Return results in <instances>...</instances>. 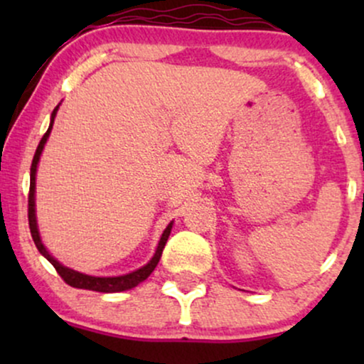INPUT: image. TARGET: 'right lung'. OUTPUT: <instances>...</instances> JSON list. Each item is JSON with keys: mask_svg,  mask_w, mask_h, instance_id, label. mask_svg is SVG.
Instances as JSON below:
<instances>
[{"mask_svg": "<svg viewBox=\"0 0 364 364\" xmlns=\"http://www.w3.org/2000/svg\"><path fill=\"white\" fill-rule=\"evenodd\" d=\"M58 107H60V106L54 107V111H53V114H51V123H49L48 132L44 133V136H43V139H41L39 145H37V150H36V154H34V159H32V166H31V190H28V228H31L32 240H34V243L37 246V250H39V252H41V255H44V257L53 263V267H54V269H56V272L61 275V279L66 284H68V286L77 287V289H89V291H97V292H121V291H128V289H132V287L139 286L140 282H144L145 279H147L149 275L154 272V269H156V267H157L159 260H161L162 250H164L166 243H168V237L171 235V229H173V223H169L168 228H166L164 232H162L161 241H159L157 250H156V253H154L152 260H150L147 265L141 267V269L135 270V272L118 275V277H94V275H87V274L77 272V270L68 269V267L61 265V263L58 262L56 258H54L53 255L48 252V250H46V246L43 245V241H41L39 229H37V219H36V173H37V164H39L41 154H43V149H44L46 141H48L49 133H51V128H53L54 118H56Z\"/></svg>", "mask_w": 364, "mask_h": 364, "instance_id": "add662e5", "label": "right lung"}]
</instances>
